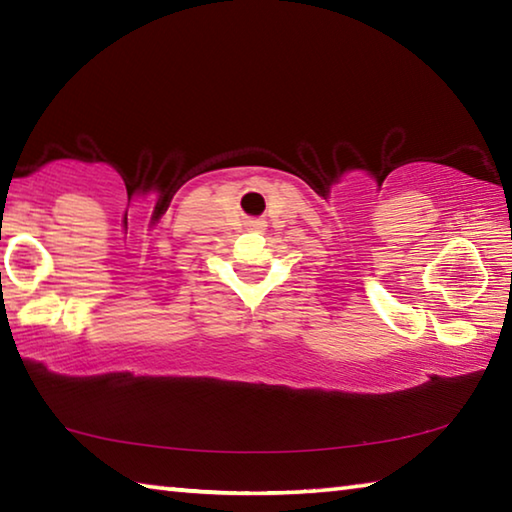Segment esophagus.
I'll use <instances>...</instances> for the list:
<instances>
[{"label":"esophagus","instance_id":"1","mask_svg":"<svg viewBox=\"0 0 512 512\" xmlns=\"http://www.w3.org/2000/svg\"><path fill=\"white\" fill-rule=\"evenodd\" d=\"M250 228H253V230H262L264 223H262V221H253V223H250Z\"/></svg>","mask_w":512,"mask_h":512}]
</instances>
